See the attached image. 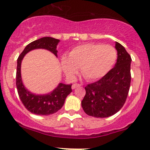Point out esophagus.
Segmentation results:
<instances>
[{
	"label": "esophagus",
	"mask_w": 150,
	"mask_h": 150,
	"mask_svg": "<svg viewBox=\"0 0 150 150\" xmlns=\"http://www.w3.org/2000/svg\"><path fill=\"white\" fill-rule=\"evenodd\" d=\"M80 87V84L75 83V84H73V85H72V89H74L77 88V87Z\"/></svg>",
	"instance_id": "34e87169"
}]
</instances>
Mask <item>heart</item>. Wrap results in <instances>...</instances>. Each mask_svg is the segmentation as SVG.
I'll return each instance as SVG.
<instances>
[{"label":"heart","mask_w":150,"mask_h":150,"mask_svg":"<svg viewBox=\"0 0 150 150\" xmlns=\"http://www.w3.org/2000/svg\"><path fill=\"white\" fill-rule=\"evenodd\" d=\"M117 59L114 47L101 44H85L74 48L68 58L61 60L63 71L67 76L73 77L78 69L87 81H95L106 75Z\"/></svg>","instance_id":"obj_1"}]
</instances>
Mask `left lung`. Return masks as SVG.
Wrapping results in <instances>:
<instances>
[{
  "label": "left lung",
  "mask_w": 150,
  "mask_h": 150,
  "mask_svg": "<svg viewBox=\"0 0 150 150\" xmlns=\"http://www.w3.org/2000/svg\"><path fill=\"white\" fill-rule=\"evenodd\" d=\"M117 61L110 71L97 82L85 87L86 94L81 104L84 111L96 118L114 115L123 106L129 89L132 59L121 44L116 42Z\"/></svg>",
  "instance_id": "8db88e82"
}]
</instances>
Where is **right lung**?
Wrapping results in <instances>:
<instances>
[{"mask_svg": "<svg viewBox=\"0 0 150 150\" xmlns=\"http://www.w3.org/2000/svg\"><path fill=\"white\" fill-rule=\"evenodd\" d=\"M60 40L46 37L29 44L18 58L16 73V86L18 95L25 107L34 114L48 116L57 112L63 106L67 96L72 92V85L59 83L52 92L46 94H36L25 88L21 77V63L24 56L34 49H44L51 51L57 57L56 49Z\"/></svg>", "mask_w": 150, "mask_h": 150, "instance_id": "right-lung-1", "label": "right lung"}]
</instances>
